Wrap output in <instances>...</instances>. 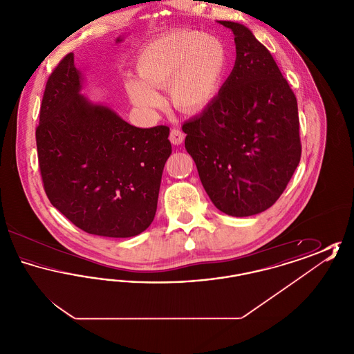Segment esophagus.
I'll use <instances>...</instances> for the list:
<instances>
[{"instance_id":"esophagus-1","label":"esophagus","mask_w":354,"mask_h":354,"mask_svg":"<svg viewBox=\"0 0 354 354\" xmlns=\"http://www.w3.org/2000/svg\"><path fill=\"white\" fill-rule=\"evenodd\" d=\"M169 140L172 145H182L185 140V133L180 131L179 129H172L169 133Z\"/></svg>"}]
</instances>
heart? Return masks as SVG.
<instances>
[{"label": "heart", "instance_id": "b5f03b06", "mask_svg": "<svg viewBox=\"0 0 354 354\" xmlns=\"http://www.w3.org/2000/svg\"><path fill=\"white\" fill-rule=\"evenodd\" d=\"M230 66L225 44L199 30H176L146 45L136 62L142 82L127 81L136 106L152 109L162 98L156 88L169 87L172 103L188 113L205 109L219 93Z\"/></svg>", "mask_w": 354, "mask_h": 354}]
</instances>
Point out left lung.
<instances>
[{
  "label": "left lung",
  "instance_id": "left-lung-1",
  "mask_svg": "<svg viewBox=\"0 0 354 354\" xmlns=\"http://www.w3.org/2000/svg\"><path fill=\"white\" fill-rule=\"evenodd\" d=\"M219 22L235 34V66L218 97L182 129L209 199L243 218L284 192L301 158L300 122L296 95L270 50L244 25Z\"/></svg>",
  "mask_w": 354,
  "mask_h": 354
}]
</instances>
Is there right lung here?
Returning <instances> with one entry per match:
<instances>
[{"instance_id":"right-lung-1","label":"right lung","mask_w":354,"mask_h":354,"mask_svg":"<svg viewBox=\"0 0 354 354\" xmlns=\"http://www.w3.org/2000/svg\"><path fill=\"white\" fill-rule=\"evenodd\" d=\"M70 53L51 71L35 129L51 204L91 235L131 237L151 224L171 155L167 126L138 129L90 104Z\"/></svg>"}]
</instances>
